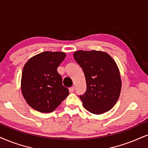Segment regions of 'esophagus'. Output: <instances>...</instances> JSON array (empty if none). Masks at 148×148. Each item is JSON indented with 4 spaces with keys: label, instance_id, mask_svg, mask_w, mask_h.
<instances>
[{
    "label": "esophagus",
    "instance_id": "esophagus-1",
    "mask_svg": "<svg viewBox=\"0 0 148 148\" xmlns=\"http://www.w3.org/2000/svg\"><path fill=\"white\" fill-rule=\"evenodd\" d=\"M74 90H75V87L74 86H72V87H71V88H69V91H70L71 92H74Z\"/></svg>",
    "mask_w": 148,
    "mask_h": 148
}]
</instances>
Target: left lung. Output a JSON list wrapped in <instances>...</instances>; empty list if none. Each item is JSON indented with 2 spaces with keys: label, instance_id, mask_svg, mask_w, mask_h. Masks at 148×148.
Segmentation results:
<instances>
[{
  "label": "left lung",
  "instance_id": "8db88e82",
  "mask_svg": "<svg viewBox=\"0 0 148 148\" xmlns=\"http://www.w3.org/2000/svg\"><path fill=\"white\" fill-rule=\"evenodd\" d=\"M75 61L83 69L86 90L80 99L84 107L93 114L110 110L120 95L121 81L115 62L106 53L78 51L74 53Z\"/></svg>",
  "mask_w": 148,
  "mask_h": 148
}]
</instances>
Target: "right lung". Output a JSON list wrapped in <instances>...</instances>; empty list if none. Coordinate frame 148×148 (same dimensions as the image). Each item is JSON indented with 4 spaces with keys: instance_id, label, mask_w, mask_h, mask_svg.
Wrapping results in <instances>:
<instances>
[{
    "instance_id": "right-lung-1",
    "label": "right lung",
    "mask_w": 148,
    "mask_h": 148,
    "mask_svg": "<svg viewBox=\"0 0 148 148\" xmlns=\"http://www.w3.org/2000/svg\"><path fill=\"white\" fill-rule=\"evenodd\" d=\"M63 52L45 51L25 64L22 73L21 90L27 103L34 110L51 112L69 95L57 69L64 60Z\"/></svg>"
}]
</instances>
